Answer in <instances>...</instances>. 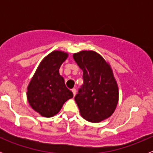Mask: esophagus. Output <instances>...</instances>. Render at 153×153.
Returning <instances> with one entry per match:
<instances>
[{"mask_svg": "<svg viewBox=\"0 0 153 153\" xmlns=\"http://www.w3.org/2000/svg\"><path fill=\"white\" fill-rule=\"evenodd\" d=\"M72 92H73V93H74V96H75L76 93V90L75 88L72 89Z\"/></svg>", "mask_w": 153, "mask_h": 153, "instance_id": "esophagus-1", "label": "esophagus"}]
</instances>
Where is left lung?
I'll return each instance as SVG.
<instances>
[{"mask_svg": "<svg viewBox=\"0 0 153 153\" xmlns=\"http://www.w3.org/2000/svg\"><path fill=\"white\" fill-rule=\"evenodd\" d=\"M73 57L83 73V83L74 97L81 116L89 122H100L113 114L118 102V86L111 68L94 51H80Z\"/></svg>", "mask_w": 153, "mask_h": 153, "instance_id": "1", "label": "left lung"}]
</instances>
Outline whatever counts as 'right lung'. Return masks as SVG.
I'll use <instances>...</instances> for the list:
<instances>
[{
	"label": "right lung",
	"instance_id": "1",
	"mask_svg": "<svg viewBox=\"0 0 153 153\" xmlns=\"http://www.w3.org/2000/svg\"><path fill=\"white\" fill-rule=\"evenodd\" d=\"M67 53L53 51L42 60L27 87L31 107L44 117L56 115L74 94L60 75L59 69L67 58Z\"/></svg>",
	"mask_w": 153,
	"mask_h": 153
}]
</instances>
